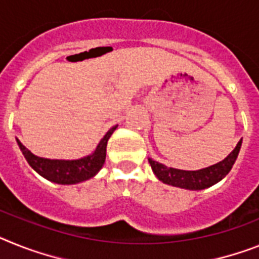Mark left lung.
Returning <instances> with one entry per match:
<instances>
[{
    "label": "left lung",
    "instance_id": "1",
    "mask_svg": "<svg viewBox=\"0 0 259 259\" xmlns=\"http://www.w3.org/2000/svg\"><path fill=\"white\" fill-rule=\"evenodd\" d=\"M241 143H242V140L237 143V146L234 147L233 151L225 159L216 163L213 166L201 168V170H178V168L164 166L162 163L150 159V158L149 163L151 168H153L154 174H155V177L164 184L192 191L204 190V188L213 186L217 182H220L221 179L227 177L228 172L232 170L234 162H236L238 153H240Z\"/></svg>",
    "mask_w": 259,
    "mask_h": 259
}]
</instances>
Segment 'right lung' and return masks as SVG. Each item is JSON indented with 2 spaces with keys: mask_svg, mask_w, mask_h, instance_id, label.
Wrapping results in <instances>:
<instances>
[{
  "mask_svg": "<svg viewBox=\"0 0 259 259\" xmlns=\"http://www.w3.org/2000/svg\"><path fill=\"white\" fill-rule=\"evenodd\" d=\"M116 129L117 125L110 127L109 132L104 136L103 140L100 141L96 150L91 155L73 160L40 158V156L34 155L30 150L26 149L18 140H17V143H18L19 149L22 151L27 163L31 166L32 170L36 171L40 177L58 184H76L91 179L101 170V167L105 163L108 140Z\"/></svg>",
  "mask_w": 259,
  "mask_h": 259,
  "instance_id": "add662e5",
  "label": "right lung"
}]
</instances>
